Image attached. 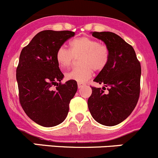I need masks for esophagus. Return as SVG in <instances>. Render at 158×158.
<instances>
[{"instance_id": "1", "label": "esophagus", "mask_w": 158, "mask_h": 158, "mask_svg": "<svg viewBox=\"0 0 158 158\" xmlns=\"http://www.w3.org/2000/svg\"><path fill=\"white\" fill-rule=\"evenodd\" d=\"M83 85H84V83H81V82H78V88H79V89L82 88V87L83 86Z\"/></svg>"}]
</instances>
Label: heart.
<instances>
[{"label": "heart", "mask_w": 158, "mask_h": 158, "mask_svg": "<svg viewBox=\"0 0 158 158\" xmlns=\"http://www.w3.org/2000/svg\"><path fill=\"white\" fill-rule=\"evenodd\" d=\"M79 58V65L66 73L69 80L84 83L92 76L93 69L101 71L109 61V52L104 45L96 40L82 36L70 42V49L60 46L56 52V60L62 68H67L73 63L75 58Z\"/></svg>", "instance_id": "b5f03b06"}]
</instances>
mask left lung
<instances>
[{
	"label": "left lung",
	"instance_id": "left-lung-1",
	"mask_svg": "<svg viewBox=\"0 0 158 158\" xmlns=\"http://www.w3.org/2000/svg\"><path fill=\"white\" fill-rule=\"evenodd\" d=\"M92 35L105 43L109 61L94 79V82L105 84V87H91L92 92L88 107L97 122L114 126L126 119L138 103L141 64L133 47L118 35L111 32H92ZM106 87L108 88L106 94Z\"/></svg>",
	"mask_w": 158,
	"mask_h": 158
}]
</instances>
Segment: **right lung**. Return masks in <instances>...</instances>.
I'll use <instances>...</instances> for the list:
<instances>
[{
	"mask_svg": "<svg viewBox=\"0 0 158 158\" xmlns=\"http://www.w3.org/2000/svg\"><path fill=\"white\" fill-rule=\"evenodd\" d=\"M74 35L69 30H44L20 52L16 74L19 100L28 117L41 126L62 123L77 91L76 81L61 83L64 75L56 60L57 49Z\"/></svg>",
	"mask_w": 158,
	"mask_h": 158,
	"instance_id": "1",
	"label": "right lung"
}]
</instances>
